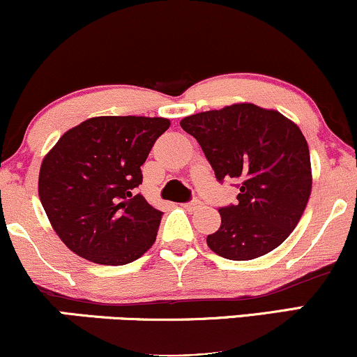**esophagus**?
Instances as JSON below:
<instances>
[{"label":"esophagus","instance_id":"esophagus-1","mask_svg":"<svg viewBox=\"0 0 357 357\" xmlns=\"http://www.w3.org/2000/svg\"><path fill=\"white\" fill-rule=\"evenodd\" d=\"M202 206H203V203L199 202V199H192V202H190V203H184V204H183L184 210H188V211L199 210V208H202Z\"/></svg>","mask_w":357,"mask_h":357}]
</instances>
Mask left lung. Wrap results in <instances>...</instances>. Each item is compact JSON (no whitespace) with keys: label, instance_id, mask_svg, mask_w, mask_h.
<instances>
[{"label":"left lung","instance_id":"obj_1","mask_svg":"<svg viewBox=\"0 0 357 357\" xmlns=\"http://www.w3.org/2000/svg\"><path fill=\"white\" fill-rule=\"evenodd\" d=\"M216 179L240 183L238 203L220 208L221 225L206 243L228 260H253L275 250L301 221L312 191L309 146L298 126L250 102L184 117Z\"/></svg>","mask_w":357,"mask_h":357}]
</instances>
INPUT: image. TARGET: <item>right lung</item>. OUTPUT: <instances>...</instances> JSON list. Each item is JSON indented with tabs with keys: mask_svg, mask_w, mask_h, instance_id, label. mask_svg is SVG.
<instances>
[{
	"mask_svg": "<svg viewBox=\"0 0 357 357\" xmlns=\"http://www.w3.org/2000/svg\"><path fill=\"white\" fill-rule=\"evenodd\" d=\"M169 119L100 116L72 127L43 158L38 195L59 238L75 255L126 265L154 245L162 213L136 195Z\"/></svg>",
	"mask_w": 357,
	"mask_h": 357,
	"instance_id": "obj_1",
	"label": "right lung"
}]
</instances>
